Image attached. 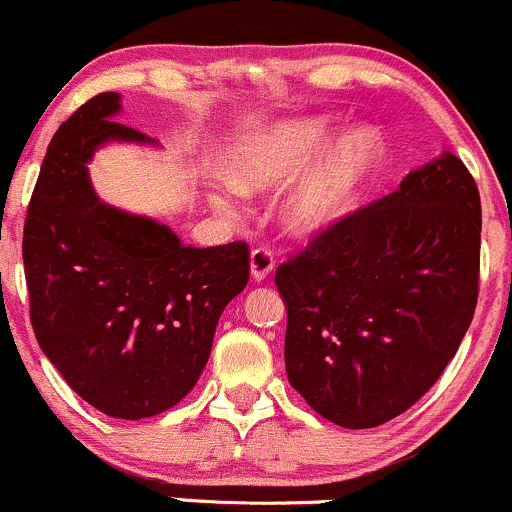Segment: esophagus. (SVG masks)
Wrapping results in <instances>:
<instances>
[{
	"label": "esophagus",
	"mask_w": 512,
	"mask_h": 512,
	"mask_svg": "<svg viewBox=\"0 0 512 512\" xmlns=\"http://www.w3.org/2000/svg\"><path fill=\"white\" fill-rule=\"evenodd\" d=\"M273 266H276V258H273L271 249L258 246V249L251 251V276H254V281H263L273 271Z\"/></svg>",
	"instance_id": "obj_1"
}]
</instances>
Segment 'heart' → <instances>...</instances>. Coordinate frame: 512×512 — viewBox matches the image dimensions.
<instances>
[{
  "label": "heart",
  "instance_id": "b5f03b06",
  "mask_svg": "<svg viewBox=\"0 0 512 512\" xmlns=\"http://www.w3.org/2000/svg\"><path fill=\"white\" fill-rule=\"evenodd\" d=\"M333 138L320 118L273 125L241 142L231 157L234 182L244 189L283 187L310 165ZM387 162V145L374 128H360L335 142L310 167L283 202V221L298 236H320L335 229L360 204Z\"/></svg>",
  "mask_w": 512,
  "mask_h": 512
}]
</instances>
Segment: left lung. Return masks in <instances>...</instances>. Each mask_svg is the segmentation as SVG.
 I'll return each instance as SVG.
<instances>
[{
    "mask_svg": "<svg viewBox=\"0 0 512 512\" xmlns=\"http://www.w3.org/2000/svg\"><path fill=\"white\" fill-rule=\"evenodd\" d=\"M481 197L446 152L276 268L295 392L345 429L414 407L456 355L478 303Z\"/></svg>",
    "mask_w": 512,
    "mask_h": 512,
    "instance_id": "8db88e82",
    "label": "left lung"
}]
</instances>
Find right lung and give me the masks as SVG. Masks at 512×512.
Returning <instances> with one entry per match:
<instances>
[{
	"instance_id": "1",
	"label": "right lung",
	"mask_w": 512,
	"mask_h": 512,
	"mask_svg": "<svg viewBox=\"0 0 512 512\" xmlns=\"http://www.w3.org/2000/svg\"><path fill=\"white\" fill-rule=\"evenodd\" d=\"M98 93L56 130L24 221L31 328L68 387L98 412L145 419L182 402L212 352L221 310L249 283V244L194 249L165 224L98 202L86 162L118 123Z\"/></svg>"
}]
</instances>
